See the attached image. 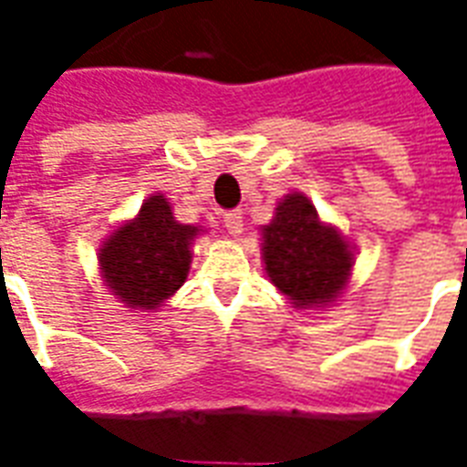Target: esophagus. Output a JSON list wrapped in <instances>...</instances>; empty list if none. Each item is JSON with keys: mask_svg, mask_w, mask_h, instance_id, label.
<instances>
[{"mask_svg": "<svg viewBox=\"0 0 467 467\" xmlns=\"http://www.w3.org/2000/svg\"><path fill=\"white\" fill-rule=\"evenodd\" d=\"M223 224L227 233L237 237V234L243 233V213H240V210H230V213H224Z\"/></svg>", "mask_w": 467, "mask_h": 467, "instance_id": "34e87169", "label": "esophagus"}]
</instances>
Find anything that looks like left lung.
I'll list each match as a JSON object with an SVG mask.
<instances>
[{
	"label": "left lung",
	"mask_w": 467,
	"mask_h": 467,
	"mask_svg": "<svg viewBox=\"0 0 467 467\" xmlns=\"http://www.w3.org/2000/svg\"><path fill=\"white\" fill-rule=\"evenodd\" d=\"M267 277L297 307L333 303L350 280L352 253L335 227L317 220L313 202L287 194L263 227Z\"/></svg>",
	"instance_id": "8db88e82"
}]
</instances>
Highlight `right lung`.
<instances>
[{"label":"right lung","instance_id":"right-lung-1","mask_svg":"<svg viewBox=\"0 0 467 467\" xmlns=\"http://www.w3.org/2000/svg\"><path fill=\"white\" fill-rule=\"evenodd\" d=\"M200 233L192 224H180L162 194L142 204L132 223L109 234L99 250V265L107 287L130 307L154 310L190 273V243Z\"/></svg>","mask_w":467,"mask_h":467}]
</instances>
